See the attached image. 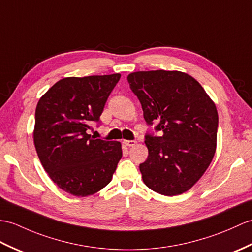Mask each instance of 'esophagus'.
<instances>
[{
	"label": "esophagus",
	"mask_w": 252,
	"mask_h": 252,
	"mask_svg": "<svg viewBox=\"0 0 252 252\" xmlns=\"http://www.w3.org/2000/svg\"><path fill=\"white\" fill-rule=\"evenodd\" d=\"M124 144L127 147H133L136 144V140H124Z\"/></svg>",
	"instance_id": "1"
}]
</instances>
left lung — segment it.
Segmentation results:
<instances>
[{"label": "left lung", "instance_id": "obj_1", "mask_svg": "<svg viewBox=\"0 0 252 252\" xmlns=\"http://www.w3.org/2000/svg\"><path fill=\"white\" fill-rule=\"evenodd\" d=\"M148 125L158 122L161 136L147 134L144 184L162 195L188 191L208 168L216 153L218 112L192 76L179 71L135 72L127 76Z\"/></svg>", "mask_w": 252, "mask_h": 252}]
</instances>
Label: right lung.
Returning <instances> with one entry per match:
<instances>
[{
  "label": "right lung",
  "instance_id": "1",
  "mask_svg": "<svg viewBox=\"0 0 252 252\" xmlns=\"http://www.w3.org/2000/svg\"><path fill=\"white\" fill-rule=\"evenodd\" d=\"M120 74L60 79L39 98L33 138L39 161L60 189L75 196L106 187L122 157L120 142L88 134Z\"/></svg>",
  "mask_w": 252,
  "mask_h": 252
}]
</instances>
